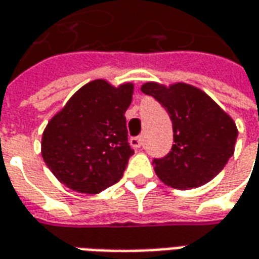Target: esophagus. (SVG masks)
<instances>
[{
	"instance_id": "obj_1",
	"label": "esophagus",
	"mask_w": 259,
	"mask_h": 259,
	"mask_svg": "<svg viewBox=\"0 0 259 259\" xmlns=\"http://www.w3.org/2000/svg\"><path fill=\"white\" fill-rule=\"evenodd\" d=\"M143 137H132L130 139V146L135 148H142L143 147Z\"/></svg>"
}]
</instances>
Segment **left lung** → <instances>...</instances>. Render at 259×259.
Here are the masks:
<instances>
[{
    "label": "left lung",
    "instance_id": "8db88e82",
    "mask_svg": "<svg viewBox=\"0 0 259 259\" xmlns=\"http://www.w3.org/2000/svg\"><path fill=\"white\" fill-rule=\"evenodd\" d=\"M140 90L154 97L172 122L171 151L153 161L158 178L177 189L199 188L213 180L234 154L238 130L230 115L206 92L185 82L148 81Z\"/></svg>",
    "mask_w": 259,
    "mask_h": 259
}]
</instances>
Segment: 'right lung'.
<instances>
[{
	"mask_svg": "<svg viewBox=\"0 0 259 259\" xmlns=\"http://www.w3.org/2000/svg\"><path fill=\"white\" fill-rule=\"evenodd\" d=\"M135 85L94 79L49 120L41 157L53 175L79 193H99L122 178L133 148L124 112Z\"/></svg>",
	"mask_w": 259,
	"mask_h": 259,
	"instance_id": "add662e5",
	"label": "right lung"
}]
</instances>
